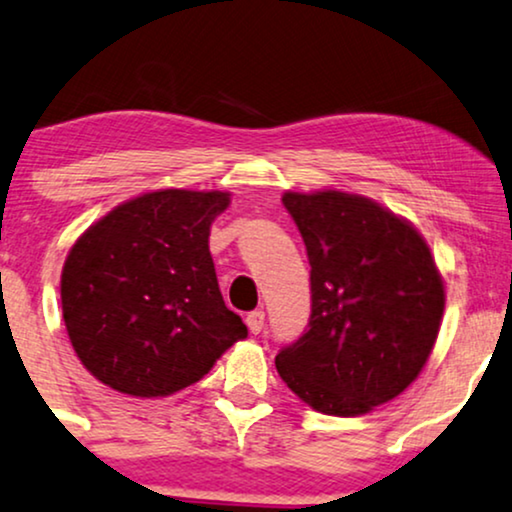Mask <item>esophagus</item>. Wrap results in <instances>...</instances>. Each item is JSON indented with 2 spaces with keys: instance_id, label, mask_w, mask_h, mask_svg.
<instances>
[{
  "instance_id": "esophagus-1",
  "label": "esophagus",
  "mask_w": 512,
  "mask_h": 512,
  "mask_svg": "<svg viewBox=\"0 0 512 512\" xmlns=\"http://www.w3.org/2000/svg\"><path fill=\"white\" fill-rule=\"evenodd\" d=\"M245 323H248L250 333H260L264 328V312L262 309H255V312H250L248 316H245Z\"/></svg>"
}]
</instances>
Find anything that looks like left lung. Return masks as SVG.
Here are the masks:
<instances>
[{
    "label": "left lung",
    "instance_id": "8db88e82",
    "mask_svg": "<svg viewBox=\"0 0 512 512\" xmlns=\"http://www.w3.org/2000/svg\"><path fill=\"white\" fill-rule=\"evenodd\" d=\"M309 257L312 314L276 371L328 416H361L397 397L428 361L444 312L423 236L364 196L286 193Z\"/></svg>",
    "mask_w": 512,
    "mask_h": 512
}]
</instances>
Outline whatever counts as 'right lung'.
Listing matches in <instances>:
<instances>
[{
    "mask_svg": "<svg viewBox=\"0 0 512 512\" xmlns=\"http://www.w3.org/2000/svg\"><path fill=\"white\" fill-rule=\"evenodd\" d=\"M226 205L222 191H153L77 238L63 264V319L103 385L165 397L198 383L248 335L224 304L208 248Z\"/></svg>",
    "mask_w": 512,
    "mask_h": 512,
    "instance_id": "add662e5",
    "label": "right lung"
}]
</instances>
